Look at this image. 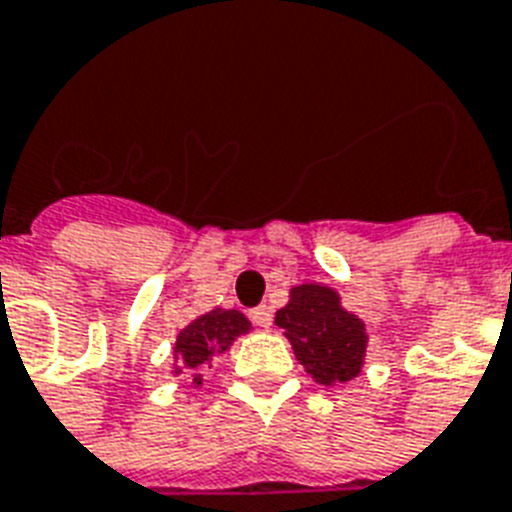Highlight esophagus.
<instances>
[{
  "label": "esophagus",
  "mask_w": 512,
  "mask_h": 512,
  "mask_svg": "<svg viewBox=\"0 0 512 512\" xmlns=\"http://www.w3.org/2000/svg\"><path fill=\"white\" fill-rule=\"evenodd\" d=\"M249 320L260 325V328H270V322H273V309L268 304H260V307L249 309Z\"/></svg>",
  "instance_id": "1"
}]
</instances>
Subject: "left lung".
Here are the masks:
<instances>
[{"instance_id":"8db88e82","label":"left lung","mask_w":512,"mask_h":512,"mask_svg":"<svg viewBox=\"0 0 512 512\" xmlns=\"http://www.w3.org/2000/svg\"><path fill=\"white\" fill-rule=\"evenodd\" d=\"M276 325L289 338L296 362L320 385H341L362 375L367 359V325L343 307L341 294L325 283H299L276 312Z\"/></svg>"}]
</instances>
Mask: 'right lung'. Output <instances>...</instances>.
Listing matches in <instances>:
<instances>
[{
    "mask_svg": "<svg viewBox=\"0 0 512 512\" xmlns=\"http://www.w3.org/2000/svg\"><path fill=\"white\" fill-rule=\"evenodd\" d=\"M249 330H252V322L239 309L213 307L205 315H197L176 336L174 349H171V375L192 372V385L200 388L203 375H197V369H203L216 356L231 351L236 338L247 336Z\"/></svg>",
    "mask_w": 512,
    "mask_h": 512,
    "instance_id": "right-lung-1",
    "label": "right lung"
}]
</instances>
